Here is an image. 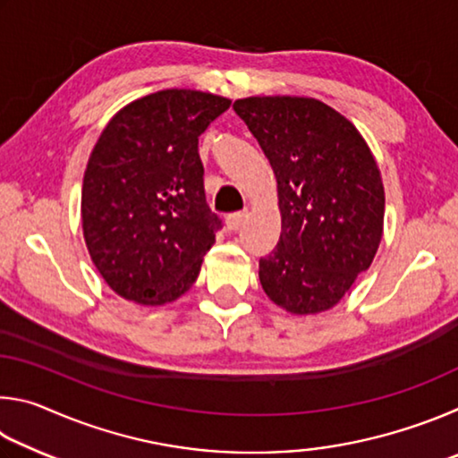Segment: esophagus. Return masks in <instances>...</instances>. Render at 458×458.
I'll use <instances>...</instances> for the list:
<instances>
[{
  "label": "esophagus",
  "mask_w": 458,
  "mask_h": 458,
  "mask_svg": "<svg viewBox=\"0 0 458 458\" xmlns=\"http://www.w3.org/2000/svg\"><path fill=\"white\" fill-rule=\"evenodd\" d=\"M244 220H246V212H234V214H230L228 218H226L228 230H232V232L240 230V226H242Z\"/></svg>",
  "instance_id": "esophagus-1"
}]
</instances>
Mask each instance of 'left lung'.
Instances as JSON below:
<instances>
[{
	"instance_id": "8db88e82",
	"label": "left lung",
	"mask_w": 458,
	"mask_h": 458,
	"mask_svg": "<svg viewBox=\"0 0 458 458\" xmlns=\"http://www.w3.org/2000/svg\"><path fill=\"white\" fill-rule=\"evenodd\" d=\"M276 175L283 230L259 262L268 299L294 315L327 311L368 270L382 240L384 185L374 155L321 100L234 103Z\"/></svg>"
}]
</instances>
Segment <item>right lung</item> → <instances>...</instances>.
<instances>
[{
  "label": "right lung",
  "mask_w": 458,
  "mask_h": 458,
  "mask_svg": "<svg viewBox=\"0 0 458 458\" xmlns=\"http://www.w3.org/2000/svg\"><path fill=\"white\" fill-rule=\"evenodd\" d=\"M232 100L153 92L114 114L82 182V230L106 284L141 305L172 303L196 283L222 228L204 191L198 137Z\"/></svg>",
  "instance_id": "obj_1"
}]
</instances>
